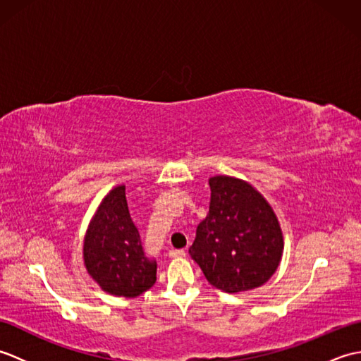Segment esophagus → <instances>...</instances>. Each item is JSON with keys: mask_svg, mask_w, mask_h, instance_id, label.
I'll list each match as a JSON object with an SVG mask.
<instances>
[{"mask_svg": "<svg viewBox=\"0 0 361 361\" xmlns=\"http://www.w3.org/2000/svg\"><path fill=\"white\" fill-rule=\"evenodd\" d=\"M169 256H171V257H185L186 251L185 250H171V251H169Z\"/></svg>", "mask_w": 361, "mask_h": 361, "instance_id": "obj_1", "label": "esophagus"}]
</instances>
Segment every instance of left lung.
I'll list each match as a JSON object with an SVG mask.
<instances>
[{"mask_svg": "<svg viewBox=\"0 0 361 361\" xmlns=\"http://www.w3.org/2000/svg\"><path fill=\"white\" fill-rule=\"evenodd\" d=\"M83 260L91 278L114 296L136 298L157 282V260L145 256L126 186L110 190L99 204L83 240Z\"/></svg>", "mask_w": 361, "mask_h": 361, "instance_id": "1", "label": "left lung"}]
</instances>
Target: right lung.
I'll return each instance as SVG.
<instances>
[{"instance_id":"add662e5","label":"right lung","mask_w":361,"mask_h":361,"mask_svg":"<svg viewBox=\"0 0 361 361\" xmlns=\"http://www.w3.org/2000/svg\"><path fill=\"white\" fill-rule=\"evenodd\" d=\"M211 203L189 255L226 293L257 288L278 270L283 239L271 206L247 181L209 178Z\"/></svg>"}]
</instances>
